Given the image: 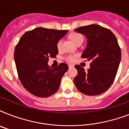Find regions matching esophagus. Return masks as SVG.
I'll return each instance as SVG.
<instances>
[{
	"instance_id": "esophagus-1",
	"label": "esophagus",
	"mask_w": 129,
	"mask_h": 129,
	"mask_svg": "<svg viewBox=\"0 0 129 129\" xmlns=\"http://www.w3.org/2000/svg\"><path fill=\"white\" fill-rule=\"evenodd\" d=\"M74 65L70 64V65H69V68H73V67H74Z\"/></svg>"
}]
</instances>
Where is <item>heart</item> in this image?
Returning a JSON list of instances; mask_svg holds the SVG:
<instances>
[{"label":"heart","instance_id":"1","mask_svg":"<svg viewBox=\"0 0 129 129\" xmlns=\"http://www.w3.org/2000/svg\"><path fill=\"white\" fill-rule=\"evenodd\" d=\"M71 38L73 40V41L76 44L78 43L79 41H82V40H84V37L82 35L79 34V33H73L71 35ZM62 43L63 40L62 39H59L57 43V47L58 49H60L62 47ZM66 59L68 61H73L74 60V55H68L66 57Z\"/></svg>","mask_w":129,"mask_h":129}]
</instances>
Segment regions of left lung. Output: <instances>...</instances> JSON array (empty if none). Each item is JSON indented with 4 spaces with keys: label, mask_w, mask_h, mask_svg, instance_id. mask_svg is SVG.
I'll list each match as a JSON object with an SVG mask.
<instances>
[{
    "label": "left lung",
    "mask_w": 129,
    "mask_h": 129,
    "mask_svg": "<svg viewBox=\"0 0 129 129\" xmlns=\"http://www.w3.org/2000/svg\"><path fill=\"white\" fill-rule=\"evenodd\" d=\"M86 37L87 44L82 58L92 61L87 72L79 65L74 79L77 89L88 96H96L108 90L113 82L121 59V51L115 35L109 29L98 25L74 29Z\"/></svg>",
    "instance_id": "left-lung-1"
}]
</instances>
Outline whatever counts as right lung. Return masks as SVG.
<instances>
[{
    "label": "right lung",
    "mask_w": 129,
    "mask_h": 129,
    "mask_svg": "<svg viewBox=\"0 0 129 129\" xmlns=\"http://www.w3.org/2000/svg\"><path fill=\"white\" fill-rule=\"evenodd\" d=\"M68 31L43 27L27 31L15 49V61L21 82L33 95L46 98L58 90L61 80L68 70L66 63L49 66V57L58 53L57 41Z\"/></svg>",
    "instance_id": "obj_1"
}]
</instances>
